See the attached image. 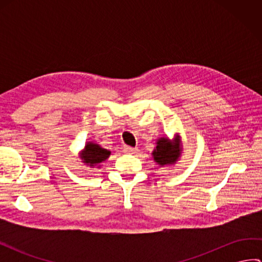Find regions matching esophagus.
Masks as SVG:
<instances>
[{
  "instance_id": "34e87169",
  "label": "esophagus",
  "mask_w": 262,
  "mask_h": 262,
  "mask_svg": "<svg viewBox=\"0 0 262 262\" xmlns=\"http://www.w3.org/2000/svg\"><path fill=\"white\" fill-rule=\"evenodd\" d=\"M138 151L137 147H132V146H125L124 147V152L126 153H136Z\"/></svg>"
}]
</instances>
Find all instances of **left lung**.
<instances>
[{"label":"left lung","mask_w":262,"mask_h":262,"mask_svg":"<svg viewBox=\"0 0 262 262\" xmlns=\"http://www.w3.org/2000/svg\"><path fill=\"white\" fill-rule=\"evenodd\" d=\"M157 146L153 149L152 158L159 166H173L182 154V142L180 135L174 134V137L170 140L168 136L159 137Z\"/></svg>","instance_id":"8db88e82"}]
</instances>
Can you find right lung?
<instances>
[{
	"instance_id": "right-lung-1",
	"label": "right lung",
	"mask_w": 262,
	"mask_h": 262,
	"mask_svg": "<svg viewBox=\"0 0 262 262\" xmlns=\"http://www.w3.org/2000/svg\"><path fill=\"white\" fill-rule=\"evenodd\" d=\"M111 152L107 148H103L96 142H86L84 148L80 151L79 158L83 165L89 168H101V163L109 159Z\"/></svg>"
}]
</instances>
